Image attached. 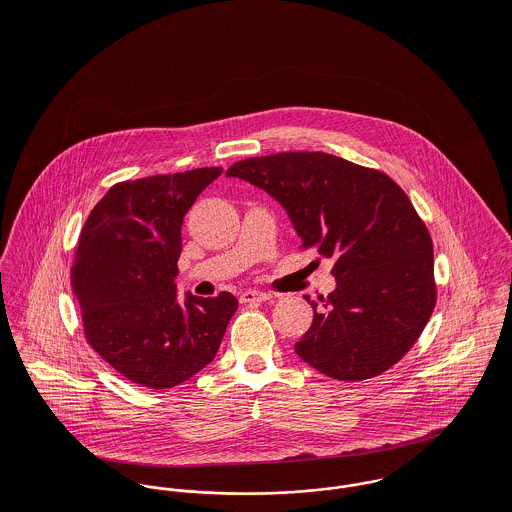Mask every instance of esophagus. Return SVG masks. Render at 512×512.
Here are the masks:
<instances>
[{
	"instance_id": "obj_1",
	"label": "esophagus",
	"mask_w": 512,
	"mask_h": 512,
	"mask_svg": "<svg viewBox=\"0 0 512 512\" xmlns=\"http://www.w3.org/2000/svg\"><path fill=\"white\" fill-rule=\"evenodd\" d=\"M270 297H272L270 293L248 290V292L240 293V303H258V301H266Z\"/></svg>"
}]
</instances>
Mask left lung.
<instances>
[{"mask_svg": "<svg viewBox=\"0 0 512 512\" xmlns=\"http://www.w3.org/2000/svg\"><path fill=\"white\" fill-rule=\"evenodd\" d=\"M270 193L301 248L333 258L335 292L309 301L313 323L295 343L307 365L337 380H366L396 365L436 307L434 244L400 185L323 151H284L226 171Z\"/></svg>", "mask_w": 512, "mask_h": 512, "instance_id": "1", "label": "left lung"}]
</instances>
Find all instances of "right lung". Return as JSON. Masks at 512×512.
Masks as SVG:
<instances>
[{
    "label": "right lung",
    "mask_w": 512,
    "mask_h": 512,
    "mask_svg": "<svg viewBox=\"0 0 512 512\" xmlns=\"http://www.w3.org/2000/svg\"><path fill=\"white\" fill-rule=\"evenodd\" d=\"M222 173L122 181L96 203L74 254L73 290L88 345L124 378L173 388L209 365L238 309L228 292L177 301L181 224L201 191Z\"/></svg>",
    "instance_id": "add662e5"
}]
</instances>
